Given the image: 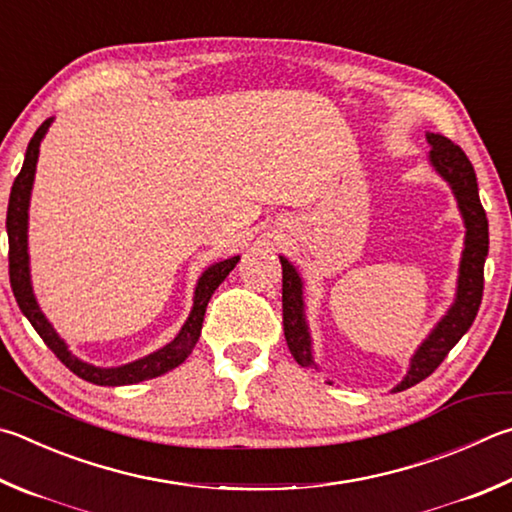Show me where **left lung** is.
I'll return each instance as SVG.
<instances>
[{"instance_id": "1", "label": "left lung", "mask_w": 512, "mask_h": 512, "mask_svg": "<svg viewBox=\"0 0 512 512\" xmlns=\"http://www.w3.org/2000/svg\"><path fill=\"white\" fill-rule=\"evenodd\" d=\"M430 143L427 161L434 167V172L450 185V190L457 199V208L461 212L463 226H466V239H463V253L459 262L457 293L450 304L448 313L436 322L414 356L410 358V369L405 378L392 392L421 383L432 371L441 365L450 349L463 338L472 322L477 318L481 295H483V264L488 257V219L481 208L477 174L475 167L468 161L459 145H454L441 134H425ZM282 262V309H284V336L286 345L291 349L295 362L306 369H318L313 358V340L311 329L306 322V304H304V280L297 273V268L280 255Z\"/></svg>"}]
</instances>
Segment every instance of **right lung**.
<instances>
[{"instance_id":"obj_1","label":"right lung","mask_w":512,"mask_h":512,"mask_svg":"<svg viewBox=\"0 0 512 512\" xmlns=\"http://www.w3.org/2000/svg\"><path fill=\"white\" fill-rule=\"evenodd\" d=\"M51 123L53 118H46L33 134L29 147H26L22 170L13 183L11 199H8V212H6L8 275H11V288H13L17 306H20L22 313L29 318L33 329L40 333L44 345L62 360V365H67L73 374L80 376L82 380H87V383L102 385V387H118V385H134V383H141V380L163 376L170 369L179 367L181 362L192 353L194 345L199 342L203 315H206V306L210 302L212 293H215L219 284L226 280L241 257L237 255L230 259H221V262L210 264L206 271L201 273L197 286H194L192 311L188 315V320L183 322V327L179 333H176V338L172 342H167L165 347L120 367H96L91 365V362H85L78 356H73L67 342L60 338V333L53 329L49 318L42 313L40 304H37V297L33 293V282H31V257H29L31 190L35 181L37 156H40V143L46 136V132H49Z\"/></svg>"}]
</instances>
